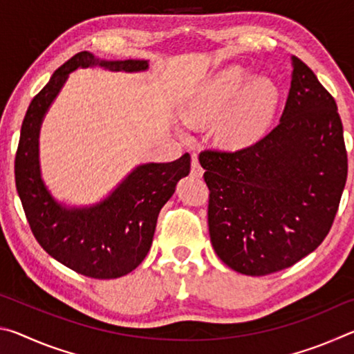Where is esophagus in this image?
Wrapping results in <instances>:
<instances>
[{
	"instance_id": "obj_1",
	"label": "esophagus",
	"mask_w": 354,
	"mask_h": 354,
	"mask_svg": "<svg viewBox=\"0 0 354 354\" xmlns=\"http://www.w3.org/2000/svg\"><path fill=\"white\" fill-rule=\"evenodd\" d=\"M190 173L196 178H201L203 173H205V170H203V167L200 165V160L196 156H192V169H190Z\"/></svg>"
}]
</instances>
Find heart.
Returning a JSON list of instances; mask_svg holds the SVG:
<instances>
[{"instance_id":"heart-1","label":"heart","mask_w":354,"mask_h":354,"mask_svg":"<svg viewBox=\"0 0 354 354\" xmlns=\"http://www.w3.org/2000/svg\"><path fill=\"white\" fill-rule=\"evenodd\" d=\"M279 87L272 77L254 76L231 65L209 77L183 104V117L192 124L215 122L218 140L232 148L259 140L279 104Z\"/></svg>"}]
</instances>
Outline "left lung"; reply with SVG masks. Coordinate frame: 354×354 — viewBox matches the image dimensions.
<instances>
[{
	"label": "left lung",
	"mask_w": 354,
	"mask_h": 354,
	"mask_svg": "<svg viewBox=\"0 0 354 354\" xmlns=\"http://www.w3.org/2000/svg\"><path fill=\"white\" fill-rule=\"evenodd\" d=\"M292 67L277 128L237 151L200 153L212 247L227 267L250 277L313 253L331 230L346 183L337 104L306 64L292 56Z\"/></svg>",
	"instance_id": "1"
}]
</instances>
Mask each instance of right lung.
<instances>
[{
	"label": "right lung",
	"mask_w": 354,
	"mask_h": 354,
	"mask_svg": "<svg viewBox=\"0 0 354 354\" xmlns=\"http://www.w3.org/2000/svg\"><path fill=\"white\" fill-rule=\"evenodd\" d=\"M103 67L111 71L148 70V61H104L81 51L53 73L29 104L15 156L17 192L40 247L76 273L97 279L120 278L145 259L159 211L175 194L178 181L189 175L190 156L173 162L137 165L104 200L92 206H67L57 201L41 179L39 136L41 122L71 71Z\"/></svg>",
	"instance_id": "add662e5"
}]
</instances>
